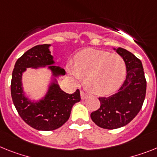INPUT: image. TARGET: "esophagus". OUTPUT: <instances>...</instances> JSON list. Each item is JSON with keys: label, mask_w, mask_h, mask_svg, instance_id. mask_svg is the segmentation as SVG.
I'll return each instance as SVG.
<instances>
[{"label": "esophagus", "mask_w": 157, "mask_h": 157, "mask_svg": "<svg viewBox=\"0 0 157 157\" xmlns=\"http://www.w3.org/2000/svg\"><path fill=\"white\" fill-rule=\"evenodd\" d=\"M88 97V95L86 94V93H85V92H83V91H81V100H85V99Z\"/></svg>", "instance_id": "1"}]
</instances>
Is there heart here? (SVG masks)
Returning <instances> with one entry per match:
<instances>
[{
  "label": "heart",
  "mask_w": 157,
  "mask_h": 157,
  "mask_svg": "<svg viewBox=\"0 0 157 157\" xmlns=\"http://www.w3.org/2000/svg\"><path fill=\"white\" fill-rule=\"evenodd\" d=\"M67 71L74 81L85 77V86L97 96H109L117 92L126 76V65L119 55L94 48L76 54L74 64L68 63Z\"/></svg>",
  "instance_id": "obj_1"
}]
</instances>
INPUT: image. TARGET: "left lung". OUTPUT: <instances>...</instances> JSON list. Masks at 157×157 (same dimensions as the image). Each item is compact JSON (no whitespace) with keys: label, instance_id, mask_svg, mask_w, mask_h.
I'll return each mask as SVG.
<instances>
[{"label":"left lung","instance_id":"left-lung-1","mask_svg":"<svg viewBox=\"0 0 157 157\" xmlns=\"http://www.w3.org/2000/svg\"><path fill=\"white\" fill-rule=\"evenodd\" d=\"M124 59L126 79L117 93L109 97H100L101 107L91 113L97 126L115 129L129 123L141 109L146 94V80L140 60L122 48H113Z\"/></svg>","mask_w":157,"mask_h":157}]
</instances>
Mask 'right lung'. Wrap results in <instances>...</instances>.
<instances>
[{
  "instance_id": "add662e5",
  "label": "right lung",
  "mask_w": 157,
  "mask_h": 157,
  "mask_svg": "<svg viewBox=\"0 0 157 157\" xmlns=\"http://www.w3.org/2000/svg\"><path fill=\"white\" fill-rule=\"evenodd\" d=\"M50 46L40 44L28 50L17 60L12 74L11 95L16 109L26 124L40 131L61 127L70 117L72 106L81 101L78 89L68 94L60 88L57 78L64 76L65 71L55 65ZM28 67L46 68L51 72L46 94L36 101L30 99L23 90L22 76Z\"/></svg>"
}]
</instances>
